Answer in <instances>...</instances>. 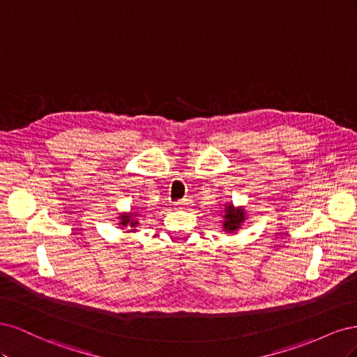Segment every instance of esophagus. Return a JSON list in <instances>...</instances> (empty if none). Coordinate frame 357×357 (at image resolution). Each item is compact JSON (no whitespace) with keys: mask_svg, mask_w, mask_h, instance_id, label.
I'll list each match as a JSON object with an SVG mask.
<instances>
[{"mask_svg":"<svg viewBox=\"0 0 357 357\" xmlns=\"http://www.w3.org/2000/svg\"><path fill=\"white\" fill-rule=\"evenodd\" d=\"M174 205H176L177 208H186V207H189V205H190V199H181V201H177Z\"/></svg>","mask_w":357,"mask_h":357,"instance_id":"obj_1","label":"esophagus"}]
</instances>
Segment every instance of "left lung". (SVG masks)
I'll return each instance as SVG.
<instances>
[{
    "mask_svg": "<svg viewBox=\"0 0 357 357\" xmlns=\"http://www.w3.org/2000/svg\"><path fill=\"white\" fill-rule=\"evenodd\" d=\"M223 215V231L226 234H234L241 228L245 220V211L241 207H234V204H225Z\"/></svg>",
    "mask_w": 357,
    "mask_h": 357,
    "instance_id": "8db88e82",
    "label": "left lung"
}]
</instances>
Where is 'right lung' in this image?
<instances>
[{
	"mask_svg": "<svg viewBox=\"0 0 357 357\" xmlns=\"http://www.w3.org/2000/svg\"><path fill=\"white\" fill-rule=\"evenodd\" d=\"M142 215V211H129V213H122L121 215H119V226L121 228H128L129 232H135L137 231V226L139 225L138 223V218Z\"/></svg>",
	"mask_w": 357,
	"mask_h": 357,
	"instance_id": "right-lung-1",
	"label": "right lung"
}]
</instances>
